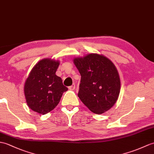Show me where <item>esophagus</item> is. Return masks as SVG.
<instances>
[{"instance_id": "34e87169", "label": "esophagus", "mask_w": 154, "mask_h": 154, "mask_svg": "<svg viewBox=\"0 0 154 154\" xmlns=\"http://www.w3.org/2000/svg\"><path fill=\"white\" fill-rule=\"evenodd\" d=\"M75 88V84H73L71 86H70V87H69V89L71 91H73L74 90V89Z\"/></svg>"}]
</instances>
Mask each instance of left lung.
Listing matches in <instances>:
<instances>
[{"label": "left lung", "instance_id": "obj_1", "mask_svg": "<svg viewBox=\"0 0 154 154\" xmlns=\"http://www.w3.org/2000/svg\"><path fill=\"white\" fill-rule=\"evenodd\" d=\"M73 62L81 76L78 96L82 102L96 114L112 108L121 87L119 73L112 61L102 55L90 54Z\"/></svg>", "mask_w": 154, "mask_h": 154}]
</instances>
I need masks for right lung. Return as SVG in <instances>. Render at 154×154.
I'll return each instance as SVG.
<instances>
[{"instance_id": "add662e5", "label": "right lung", "mask_w": 154, "mask_h": 154, "mask_svg": "<svg viewBox=\"0 0 154 154\" xmlns=\"http://www.w3.org/2000/svg\"><path fill=\"white\" fill-rule=\"evenodd\" d=\"M58 61L43 59L34 66L25 83L24 93L29 108L44 114L51 112L58 104L67 88L63 85L56 71Z\"/></svg>"}]
</instances>
